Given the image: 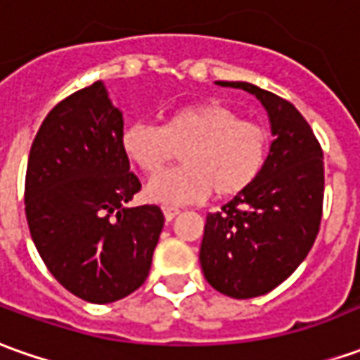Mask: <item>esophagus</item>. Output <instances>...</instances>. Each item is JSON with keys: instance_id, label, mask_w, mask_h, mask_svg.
Masks as SVG:
<instances>
[{"instance_id": "esophagus-1", "label": "esophagus", "mask_w": 360, "mask_h": 360, "mask_svg": "<svg viewBox=\"0 0 360 360\" xmlns=\"http://www.w3.org/2000/svg\"><path fill=\"white\" fill-rule=\"evenodd\" d=\"M179 212H181L179 207H173V205H165V207H163V214H165V221H173V219H175V217H177Z\"/></svg>"}]
</instances>
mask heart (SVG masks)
<instances>
[{"mask_svg":"<svg viewBox=\"0 0 360 360\" xmlns=\"http://www.w3.org/2000/svg\"><path fill=\"white\" fill-rule=\"evenodd\" d=\"M122 151L146 175H158L181 151L183 167L151 179L149 200L197 202L214 195L236 197L262 175L270 158V134L242 120L231 106L205 100L171 110L160 128L131 124L122 131Z\"/></svg>","mask_w":360,"mask_h":360,"instance_id":"heart-1","label":"heart"}]
</instances>
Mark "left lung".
Wrapping results in <instances>:
<instances>
[{"mask_svg":"<svg viewBox=\"0 0 360 360\" xmlns=\"http://www.w3.org/2000/svg\"><path fill=\"white\" fill-rule=\"evenodd\" d=\"M242 88L262 102L274 141L262 175L207 214L199 260L217 292L248 300L290 278L314 246L323 214V151L297 108L250 82Z\"/></svg>","mask_w":360,"mask_h":360,"instance_id":"obj_1","label":"left lung"}]
</instances>
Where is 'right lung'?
<instances>
[{"instance_id":"obj_1","label":"right lung","mask_w":360,"mask_h":360,"mask_svg":"<svg viewBox=\"0 0 360 360\" xmlns=\"http://www.w3.org/2000/svg\"><path fill=\"white\" fill-rule=\"evenodd\" d=\"M124 118L102 80L58 102L29 151L25 214L60 285L112 303L148 278L163 229L158 205L126 207L141 189L122 151Z\"/></svg>"}]
</instances>
